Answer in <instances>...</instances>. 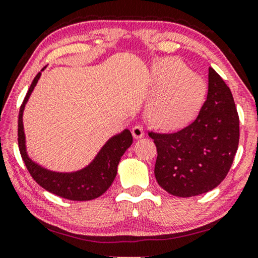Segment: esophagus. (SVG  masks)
I'll list each match as a JSON object with an SVG mask.
<instances>
[{"label":"esophagus","instance_id":"34e87169","mask_svg":"<svg viewBox=\"0 0 258 258\" xmlns=\"http://www.w3.org/2000/svg\"><path fill=\"white\" fill-rule=\"evenodd\" d=\"M132 133H133L134 139H136V140H139V139H141V137L144 136V129L141 124H136L135 126H134Z\"/></svg>","mask_w":258,"mask_h":258}]
</instances>
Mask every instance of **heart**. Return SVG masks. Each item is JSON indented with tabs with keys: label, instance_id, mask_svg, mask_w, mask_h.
I'll return each mask as SVG.
<instances>
[{
	"label": "heart",
	"instance_id": "1",
	"mask_svg": "<svg viewBox=\"0 0 258 258\" xmlns=\"http://www.w3.org/2000/svg\"><path fill=\"white\" fill-rule=\"evenodd\" d=\"M155 88L148 111L164 128H178L191 121L202 104L207 88L199 75L176 58L163 59L154 72Z\"/></svg>",
	"mask_w": 258,
	"mask_h": 258
}]
</instances>
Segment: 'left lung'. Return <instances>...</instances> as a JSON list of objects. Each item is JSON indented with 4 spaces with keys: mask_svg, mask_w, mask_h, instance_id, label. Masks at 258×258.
<instances>
[{
    "mask_svg": "<svg viewBox=\"0 0 258 258\" xmlns=\"http://www.w3.org/2000/svg\"><path fill=\"white\" fill-rule=\"evenodd\" d=\"M157 149L155 177L170 195L191 197L220 184L239 142V117L222 77L209 68L207 101L197 117L175 133L149 132Z\"/></svg>",
    "mask_w": 258,
    "mask_h": 258,
    "instance_id": "8db88e82",
    "label": "left lung"
}]
</instances>
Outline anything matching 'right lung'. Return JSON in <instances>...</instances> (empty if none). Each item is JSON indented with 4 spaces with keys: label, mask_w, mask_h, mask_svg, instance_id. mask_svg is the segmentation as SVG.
<instances>
[{
    "label": "right lung",
    "mask_w": 258,
    "mask_h": 258,
    "mask_svg": "<svg viewBox=\"0 0 258 258\" xmlns=\"http://www.w3.org/2000/svg\"><path fill=\"white\" fill-rule=\"evenodd\" d=\"M40 76L41 73L35 76L33 83L30 84L29 90L21 104L19 112V128H17L19 139L17 141H19L20 154L22 156L24 164L37 184L48 190L49 192L70 201H90L97 199L103 195L111 185V183L114 182L116 174H117L119 160L133 143L132 133L125 129L119 135L111 137L97 154L95 160L82 170L75 172H55L47 170V169L34 163L28 157L26 151L22 115L24 105H26L34 87L36 86Z\"/></svg>",
    "instance_id": "1"
}]
</instances>
